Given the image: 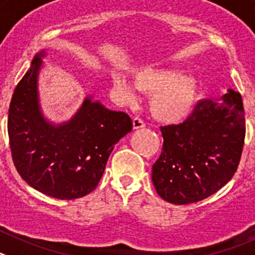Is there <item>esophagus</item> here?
Instances as JSON below:
<instances>
[{"label":"esophagus","instance_id":"1","mask_svg":"<svg viewBox=\"0 0 255 255\" xmlns=\"http://www.w3.org/2000/svg\"><path fill=\"white\" fill-rule=\"evenodd\" d=\"M132 126H134V129H140V128H144L145 126V123L141 117L136 116L132 119Z\"/></svg>","mask_w":255,"mask_h":255}]
</instances>
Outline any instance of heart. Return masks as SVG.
I'll return each mask as SVG.
<instances>
[{
	"instance_id": "1",
	"label": "heart",
	"mask_w": 255,
	"mask_h": 255,
	"mask_svg": "<svg viewBox=\"0 0 255 255\" xmlns=\"http://www.w3.org/2000/svg\"><path fill=\"white\" fill-rule=\"evenodd\" d=\"M135 85L139 91L154 94L152 111L158 119L176 121L190 110L195 97V80L189 75H181L177 70L145 67L135 73ZM114 88L126 103L138 100L134 85L121 74L114 75Z\"/></svg>"
}]
</instances>
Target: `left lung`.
<instances>
[{"label": "left lung", "mask_w": 255, "mask_h": 255, "mask_svg": "<svg viewBox=\"0 0 255 255\" xmlns=\"http://www.w3.org/2000/svg\"><path fill=\"white\" fill-rule=\"evenodd\" d=\"M161 132L162 152L152 167L159 197L179 206L206 199L231 180L242 158V96L230 89L221 98L200 101L184 123L161 126Z\"/></svg>", "instance_id": "obj_1"}]
</instances>
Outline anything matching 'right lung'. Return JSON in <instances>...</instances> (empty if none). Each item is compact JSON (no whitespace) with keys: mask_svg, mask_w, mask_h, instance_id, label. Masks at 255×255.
I'll use <instances>...</instances> for the list:
<instances>
[{"mask_svg":"<svg viewBox=\"0 0 255 255\" xmlns=\"http://www.w3.org/2000/svg\"><path fill=\"white\" fill-rule=\"evenodd\" d=\"M40 65L37 56L11 98V157L31 188L57 199H78L97 188L115 144L131 131L132 121L125 112L85 100L73 120L57 128L49 125L38 107Z\"/></svg>","mask_w":255,"mask_h":255,"instance_id":"add662e5","label":"right lung"}]
</instances>
